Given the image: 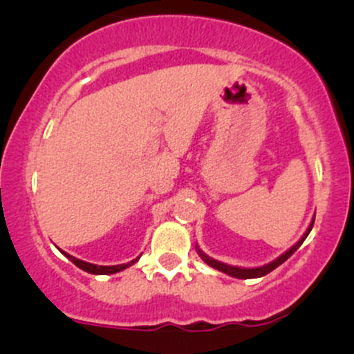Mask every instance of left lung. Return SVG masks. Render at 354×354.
Masks as SVG:
<instances>
[{"label": "left lung", "instance_id": "obj_1", "mask_svg": "<svg viewBox=\"0 0 354 354\" xmlns=\"http://www.w3.org/2000/svg\"><path fill=\"white\" fill-rule=\"evenodd\" d=\"M313 223H315V218L311 219V223H310V226H308L306 233L303 234L301 239H299V241L296 243V245L291 246L290 250H288V251H284V253H283L281 256H278V258H276L274 261L268 263V265H265V266H258V268H241V266H231V265H226V263H221V261H218V259H213V258H209L208 254H205V253H203V251L200 250V246H198V245H196V251H198V254L201 256V259H203V261L206 263V265L211 266V268H214V270L221 271V273H226V274L233 276V278H239V279L261 278V276H265V274H268V273H271V271H273V270H276V268H278L279 265H283V263L286 261V259L290 258V256L293 254L295 251L298 250V248L303 245V241H304V239H306V236H308V234H310V231H311V228H313Z\"/></svg>", "mask_w": 354, "mask_h": 354}]
</instances>
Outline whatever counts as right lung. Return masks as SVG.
I'll return each instance as SVG.
<instances>
[{
	"mask_svg": "<svg viewBox=\"0 0 354 354\" xmlns=\"http://www.w3.org/2000/svg\"><path fill=\"white\" fill-rule=\"evenodd\" d=\"M61 251V250H59ZM64 256H66L68 259H70L71 263H75L76 266L80 268V270L86 271V273H91V274H115V273H120V271L126 270V268H129L131 265H135V263L140 259V256H138L136 259H133V261L129 263H124V265H115V266H100V265H93V263H88V261H83V259H78L75 258V256L68 254L66 251H61Z\"/></svg>",
	"mask_w": 354,
	"mask_h": 354,
	"instance_id": "1",
	"label": "right lung"
}]
</instances>
